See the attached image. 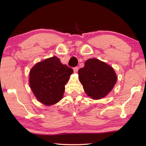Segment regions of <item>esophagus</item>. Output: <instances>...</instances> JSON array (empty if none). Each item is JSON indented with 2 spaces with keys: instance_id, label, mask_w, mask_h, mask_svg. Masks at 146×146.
<instances>
[{
  "instance_id": "obj_1",
  "label": "esophagus",
  "mask_w": 146,
  "mask_h": 146,
  "mask_svg": "<svg viewBox=\"0 0 146 146\" xmlns=\"http://www.w3.org/2000/svg\"><path fill=\"white\" fill-rule=\"evenodd\" d=\"M73 70H74V72L75 73H76V72H78V67H75V68H74Z\"/></svg>"
}]
</instances>
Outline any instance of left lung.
<instances>
[{"mask_svg":"<svg viewBox=\"0 0 146 146\" xmlns=\"http://www.w3.org/2000/svg\"><path fill=\"white\" fill-rule=\"evenodd\" d=\"M78 74L85 93L95 100L107 96L116 85L117 78L111 66L96 58L87 60Z\"/></svg>","mask_w":146,"mask_h":146,"instance_id":"obj_1","label":"left lung"}]
</instances>
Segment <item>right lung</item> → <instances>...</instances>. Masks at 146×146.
Returning <instances> with one entry per match:
<instances>
[{
	"instance_id": "obj_1",
	"label": "right lung",
	"mask_w": 146,
	"mask_h": 146,
	"mask_svg": "<svg viewBox=\"0 0 146 146\" xmlns=\"http://www.w3.org/2000/svg\"><path fill=\"white\" fill-rule=\"evenodd\" d=\"M72 73V69L54 56L33 66L30 70L29 85L39 102L50 106L62 99L65 85Z\"/></svg>"
}]
</instances>
